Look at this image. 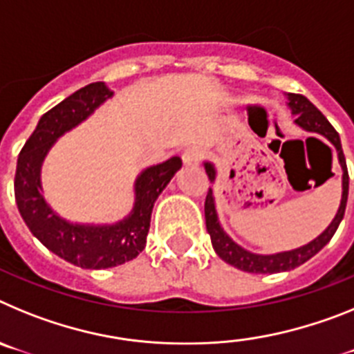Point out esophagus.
<instances>
[{
    "mask_svg": "<svg viewBox=\"0 0 354 354\" xmlns=\"http://www.w3.org/2000/svg\"><path fill=\"white\" fill-rule=\"evenodd\" d=\"M183 162H184V167H198L200 150L196 149V147H192V149L184 150Z\"/></svg>",
    "mask_w": 354,
    "mask_h": 354,
    "instance_id": "esophagus-1",
    "label": "esophagus"
}]
</instances>
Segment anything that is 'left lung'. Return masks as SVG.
<instances>
[{"mask_svg": "<svg viewBox=\"0 0 354 354\" xmlns=\"http://www.w3.org/2000/svg\"><path fill=\"white\" fill-rule=\"evenodd\" d=\"M287 97V108L290 109V113L294 115V124L301 127L306 133H314L323 136L324 140L335 147L337 150V159L342 168V196H340V205L337 209L335 218L331 220V223L324 228L323 232L319 234L315 239L310 243L299 246V248L287 250V252H278V253H253L250 250L243 248L237 245L232 237L228 236L223 230L216 212V200L212 187H209L207 196H205V227L211 236V243L214 252L218 253V257L225 261L227 264L234 266L237 270L246 271V273H282V271H290L298 266L305 264L308 259H312L317 252L324 248L337 232L340 221L344 218V211H346V204H348V192H349V175L348 167H346V158H344L342 145H340V136L333 126H331L328 118L324 117L314 104H312L305 95L299 93H286ZM205 174L209 175V180L212 184L216 183V171L214 162L204 161Z\"/></svg>", "mask_w": 354, "mask_h": 354, "instance_id": "left-lung-1", "label": "left lung"}]
</instances>
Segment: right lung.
<instances>
[{
    "label": "right lung",
    "mask_w": 354,
    "mask_h": 354,
    "mask_svg": "<svg viewBox=\"0 0 354 354\" xmlns=\"http://www.w3.org/2000/svg\"><path fill=\"white\" fill-rule=\"evenodd\" d=\"M113 97L106 83H90L40 117L17 158L15 202L30 232L49 252L83 270H106L138 257L145 248L156 200L180 170L179 156L140 171L134 180V205L115 223H74L62 218L44 196L42 162L65 133L77 127Z\"/></svg>",
    "instance_id": "add662e5"
}]
</instances>
